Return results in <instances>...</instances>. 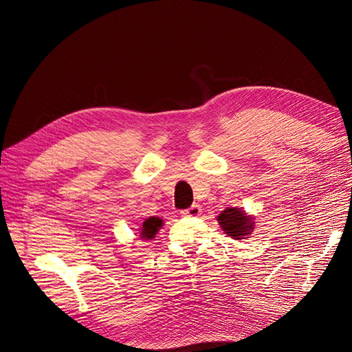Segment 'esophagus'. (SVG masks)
<instances>
[{
    "mask_svg": "<svg viewBox=\"0 0 352 352\" xmlns=\"http://www.w3.org/2000/svg\"><path fill=\"white\" fill-rule=\"evenodd\" d=\"M201 206L199 204H194L192 207H189L186 210H182L180 211V214H182L184 217H197L201 214Z\"/></svg>",
    "mask_w": 352,
    "mask_h": 352,
    "instance_id": "1",
    "label": "esophagus"
}]
</instances>
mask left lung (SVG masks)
<instances>
[{"label":"left lung","mask_w":352,"mask_h":352,"mask_svg":"<svg viewBox=\"0 0 352 352\" xmlns=\"http://www.w3.org/2000/svg\"><path fill=\"white\" fill-rule=\"evenodd\" d=\"M217 220L223 232L233 239H245V236H250L254 230L252 217L238 207H228L220 212Z\"/></svg>","instance_id":"obj_1"}]
</instances>
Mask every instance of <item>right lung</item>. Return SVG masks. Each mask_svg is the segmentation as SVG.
I'll return each mask as SVG.
<instances>
[{
	"label": "right lung",
	"mask_w": 352,
	"mask_h": 352,
	"mask_svg": "<svg viewBox=\"0 0 352 352\" xmlns=\"http://www.w3.org/2000/svg\"><path fill=\"white\" fill-rule=\"evenodd\" d=\"M163 226V220L160 217H148L144 223H142V228H141V238L142 239H153L157 232L160 230V228Z\"/></svg>",
	"instance_id": "right-lung-1"
}]
</instances>
